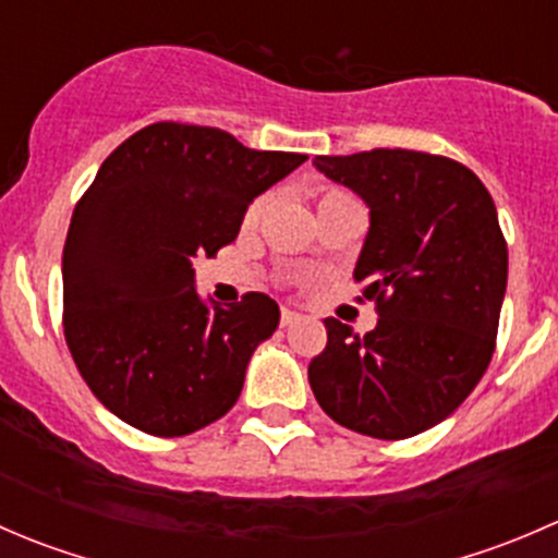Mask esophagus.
I'll return each instance as SVG.
<instances>
[{
    "label": "esophagus",
    "instance_id": "1",
    "mask_svg": "<svg viewBox=\"0 0 558 558\" xmlns=\"http://www.w3.org/2000/svg\"><path fill=\"white\" fill-rule=\"evenodd\" d=\"M300 318H302V315L289 311V307H283V311H280V326H291V324H296Z\"/></svg>",
    "mask_w": 558,
    "mask_h": 558
}]
</instances>
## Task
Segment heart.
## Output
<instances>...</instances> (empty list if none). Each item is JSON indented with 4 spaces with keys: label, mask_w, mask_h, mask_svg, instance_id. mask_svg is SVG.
<instances>
[{
    "label": "heart",
    "mask_w": 558,
    "mask_h": 558,
    "mask_svg": "<svg viewBox=\"0 0 558 558\" xmlns=\"http://www.w3.org/2000/svg\"><path fill=\"white\" fill-rule=\"evenodd\" d=\"M345 196H351V194H345V191H342V189H324V191H320V196H318V210H320V207L331 205V202L345 199ZM262 210H264V196H258V199H253L251 205H247V210H245V223L256 221V218L262 216Z\"/></svg>",
    "instance_id": "1"
}]
</instances>
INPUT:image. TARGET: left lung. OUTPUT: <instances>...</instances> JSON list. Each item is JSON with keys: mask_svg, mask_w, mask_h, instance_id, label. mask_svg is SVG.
Returning <instances> with one entry per match:
<instances>
[{"mask_svg": "<svg viewBox=\"0 0 558 558\" xmlns=\"http://www.w3.org/2000/svg\"><path fill=\"white\" fill-rule=\"evenodd\" d=\"M326 178L369 205L353 278L378 326L326 318L307 367L331 421L378 440L440 424L486 373L508 286V243L492 194L470 167L424 150L315 156Z\"/></svg>", "mask_w": 558, "mask_h": 558, "instance_id": "left-lung-1", "label": "left lung"}]
</instances>
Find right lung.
Listing matches in <instances>:
<instances>
[{"mask_svg": "<svg viewBox=\"0 0 558 558\" xmlns=\"http://www.w3.org/2000/svg\"><path fill=\"white\" fill-rule=\"evenodd\" d=\"M305 159L159 121L102 161L66 232L61 324L110 413L145 435L183 437L232 410L247 359L280 313L258 291L207 307L191 262L234 243L253 196Z\"/></svg>", "mask_w": 558, "mask_h": 558, "instance_id": "obj_1", "label": "right lung"}]
</instances>
